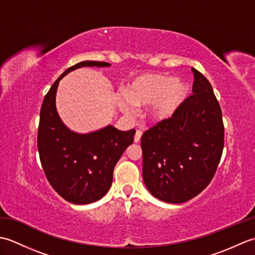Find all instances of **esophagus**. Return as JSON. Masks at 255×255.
I'll return each mask as SVG.
<instances>
[{"label":"esophagus","instance_id":"obj_1","mask_svg":"<svg viewBox=\"0 0 255 255\" xmlns=\"http://www.w3.org/2000/svg\"><path fill=\"white\" fill-rule=\"evenodd\" d=\"M141 136H142V131L141 130H137L136 134H134V142L138 143L140 142V140H141Z\"/></svg>","mask_w":255,"mask_h":255}]
</instances>
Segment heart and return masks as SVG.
Returning <instances> with one entry per match:
<instances>
[{"label": "heart", "instance_id": "obj_1", "mask_svg": "<svg viewBox=\"0 0 255 255\" xmlns=\"http://www.w3.org/2000/svg\"><path fill=\"white\" fill-rule=\"evenodd\" d=\"M123 94L131 105H150V118L162 123L174 116L184 104L189 94V84L185 80L172 79L163 73H144L125 85ZM127 102L118 99L117 106L124 114L130 115L131 107Z\"/></svg>", "mask_w": 255, "mask_h": 255}]
</instances>
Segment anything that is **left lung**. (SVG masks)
I'll return each instance as SVG.
<instances>
[{
  "mask_svg": "<svg viewBox=\"0 0 255 255\" xmlns=\"http://www.w3.org/2000/svg\"><path fill=\"white\" fill-rule=\"evenodd\" d=\"M192 71L194 95L141 137L143 182L154 197L171 204L187 202L207 187L224 150L219 103L209 81Z\"/></svg>",
  "mask_w": 255,
  "mask_h": 255,
  "instance_id": "obj_1",
  "label": "left lung"
}]
</instances>
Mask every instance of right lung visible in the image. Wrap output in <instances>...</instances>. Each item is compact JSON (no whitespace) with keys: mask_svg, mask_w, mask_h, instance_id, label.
<instances>
[{"mask_svg":"<svg viewBox=\"0 0 255 255\" xmlns=\"http://www.w3.org/2000/svg\"><path fill=\"white\" fill-rule=\"evenodd\" d=\"M83 67H111L101 61H82L67 69L46 94L40 110L37 145L45 174L53 189L68 202L85 205L101 199L111 188L118 160L133 142L134 129L118 130L112 125L79 133L59 116L56 95L60 80Z\"/></svg>","mask_w":255,"mask_h":255,"instance_id":"1","label":"right lung"}]
</instances>
